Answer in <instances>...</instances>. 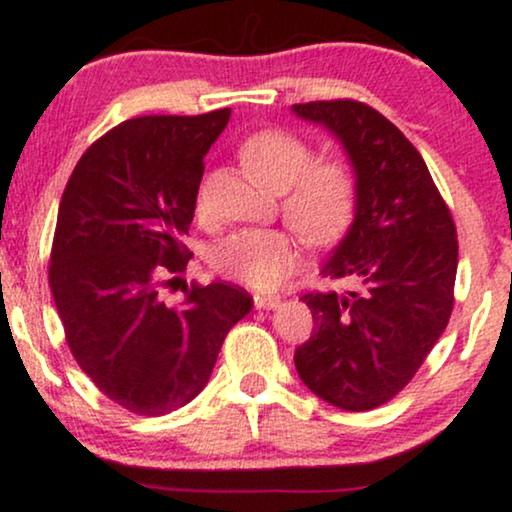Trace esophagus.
Masks as SVG:
<instances>
[{
    "instance_id": "34e87169",
    "label": "esophagus",
    "mask_w": 512,
    "mask_h": 512,
    "mask_svg": "<svg viewBox=\"0 0 512 512\" xmlns=\"http://www.w3.org/2000/svg\"><path fill=\"white\" fill-rule=\"evenodd\" d=\"M252 300H255L257 310H274V307L281 305V298L274 293H255Z\"/></svg>"
}]
</instances>
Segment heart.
<instances>
[{
    "mask_svg": "<svg viewBox=\"0 0 512 512\" xmlns=\"http://www.w3.org/2000/svg\"><path fill=\"white\" fill-rule=\"evenodd\" d=\"M245 169L264 188L283 193V212L310 243H331L355 212L353 171L341 162L312 164V150L283 131H260L240 145ZM202 207V195H200ZM300 238L291 229H243L212 250V267L252 288H274L298 267Z\"/></svg>",
    "mask_w": 512,
    "mask_h": 512,
    "instance_id": "1",
    "label": "heart"
}]
</instances>
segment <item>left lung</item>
I'll list each match as a JSON object with an SVG mask.
<instances>
[{
    "label": "left lung",
    "mask_w": 512,
    "mask_h": 512,
    "mask_svg": "<svg viewBox=\"0 0 512 512\" xmlns=\"http://www.w3.org/2000/svg\"><path fill=\"white\" fill-rule=\"evenodd\" d=\"M341 143L355 174L353 224L322 264L346 293H307L315 331L295 350L303 384L329 405L365 412L415 377L453 310L458 238L415 145L353 100L293 104Z\"/></svg>",
    "instance_id": "8db88e82"
}]
</instances>
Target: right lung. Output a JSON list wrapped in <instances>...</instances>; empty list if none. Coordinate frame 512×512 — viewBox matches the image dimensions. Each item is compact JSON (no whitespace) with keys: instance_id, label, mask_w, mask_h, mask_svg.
<instances>
[{"instance_id":"obj_1","label":"right lung","mask_w":512,"mask_h":512,"mask_svg":"<svg viewBox=\"0 0 512 512\" xmlns=\"http://www.w3.org/2000/svg\"><path fill=\"white\" fill-rule=\"evenodd\" d=\"M229 119L217 109L123 121L88 147L61 195L49 286L66 341L92 384L138 415L190 403L252 310L248 291L219 281L186 286L176 307L157 293L164 274L186 269L202 159Z\"/></svg>"}]
</instances>
